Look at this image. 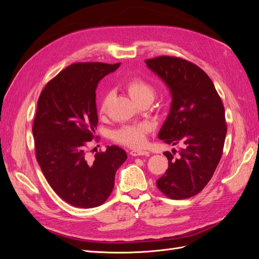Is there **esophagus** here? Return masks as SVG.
I'll return each mask as SVG.
<instances>
[{
	"label": "esophagus",
	"mask_w": 259,
	"mask_h": 259,
	"mask_svg": "<svg viewBox=\"0 0 259 259\" xmlns=\"http://www.w3.org/2000/svg\"><path fill=\"white\" fill-rule=\"evenodd\" d=\"M130 154L132 156H138V155H149V152L146 151V150H131L130 151Z\"/></svg>",
	"instance_id": "obj_1"
}]
</instances>
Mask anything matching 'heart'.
I'll return each instance as SVG.
<instances>
[{
  "mask_svg": "<svg viewBox=\"0 0 259 259\" xmlns=\"http://www.w3.org/2000/svg\"><path fill=\"white\" fill-rule=\"evenodd\" d=\"M125 90L128 93L131 98L138 104L144 99H153L154 89L153 86L147 82L144 77L134 75L131 76L124 84ZM109 101H110V93L105 92L101 94L98 99L97 109L100 114L107 112ZM150 132V126L148 124H135L125 125L114 132L113 138L117 143L128 147H143L146 144L147 135Z\"/></svg>",
  "mask_w": 259,
  "mask_h": 259,
  "instance_id": "heart-1",
  "label": "heart"
}]
</instances>
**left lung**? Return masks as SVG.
I'll return each mask as SVG.
<instances>
[{
	"label": "left lung",
	"mask_w": 259,
	"mask_h": 259,
	"mask_svg": "<svg viewBox=\"0 0 259 259\" xmlns=\"http://www.w3.org/2000/svg\"><path fill=\"white\" fill-rule=\"evenodd\" d=\"M145 62L167 84L173 98L159 138L183 146L164 152L168 168L156 187L173 200L191 198L208 184L222 159L227 134L223 101L209 76L192 62L175 56Z\"/></svg>",
	"instance_id": "left-lung-1"
}]
</instances>
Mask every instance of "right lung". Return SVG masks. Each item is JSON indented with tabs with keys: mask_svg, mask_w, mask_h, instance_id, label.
<instances>
[{
	"mask_svg": "<svg viewBox=\"0 0 259 259\" xmlns=\"http://www.w3.org/2000/svg\"><path fill=\"white\" fill-rule=\"evenodd\" d=\"M120 67L104 62H76L48 82L37 100L32 126L35 158L59 197L81 208L103 204L114 187L115 171L127 159L110 146L91 160L86 149L98 123L96 88Z\"/></svg>",
	"mask_w": 259,
	"mask_h": 259,
	"instance_id": "right-lung-1",
	"label": "right lung"
}]
</instances>
